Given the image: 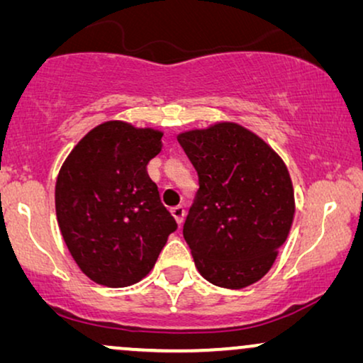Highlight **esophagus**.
I'll use <instances>...</instances> for the list:
<instances>
[{"mask_svg":"<svg viewBox=\"0 0 363 363\" xmlns=\"http://www.w3.org/2000/svg\"><path fill=\"white\" fill-rule=\"evenodd\" d=\"M170 211H172V215H173V218H175V221L178 223V225H182L183 220H185V210H183V206H173Z\"/></svg>","mask_w":363,"mask_h":363,"instance_id":"34e87169","label":"esophagus"}]
</instances>
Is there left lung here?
I'll list each match as a JSON object with an SVG mask.
<instances>
[{"mask_svg": "<svg viewBox=\"0 0 363 363\" xmlns=\"http://www.w3.org/2000/svg\"><path fill=\"white\" fill-rule=\"evenodd\" d=\"M198 172L195 203L183 225L200 274L242 289L267 274L294 220V188L282 158L235 122L177 137Z\"/></svg>", "mask_w": 363, "mask_h": 363, "instance_id": "obj_1", "label": "left lung"}]
</instances>
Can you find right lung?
Segmentation results:
<instances>
[{
	"mask_svg": "<svg viewBox=\"0 0 363 363\" xmlns=\"http://www.w3.org/2000/svg\"><path fill=\"white\" fill-rule=\"evenodd\" d=\"M163 132L108 121L86 133L59 170L56 215L74 261L89 279L125 287L143 279L177 230L147 165Z\"/></svg>",
	"mask_w": 363,
	"mask_h": 363,
	"instance_id": "add662e5",
	"label": "right lung"
}]
</instances>
